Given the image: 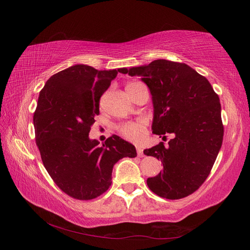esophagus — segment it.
I'll return each instance as SVG.
<instances>
[{"mask_svg": "<svg viewBox=\"0 0 250 250\" xmlns=\"http://www.w3.org/2000/svg\"><path fill=\"white\" fill-rule=\"evenodd\" d=\"M136 152H137V156H139V157L144 156V152H143V148H141V147L136 148Z\"/></svg>", "mask_w": 250, "mask_h": 250, "instance_id": "1", "label": "esophagus"}]
</instances>
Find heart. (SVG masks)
I'll use <instances>...</instances> for the list:
<instances>
[{
	"instance_id": "obj_1",
	"label": "heart",
	"mask_w": 250,
	"mask_h": 250,
	"mask_svg": "<svg viewBox=\"0 0 250 250\" xmlns=\"http://www.w3.org/2000/svg\"><path fill=\"white\" fill-rule=\"evenodd\" d=\"M132 84L135 83H130L126 87H130ZM118 130L120 134L128 141L133 143H142L145 139L146 121L139 120L136 122H128V124L119 125Z\"/></svg>"
}]
</instances>
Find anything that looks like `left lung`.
<instances>
[{"mask_svg":"<svg viewBox=\"0 0 250 250\" xmlns=\"http://www.w3.org/2000/svg\"><path fill=\"white\" fill-rule=\"evenodd\" d=\"M140 76L150 90L152 133L173 139L144 153L161 160L163 169L147 179L153 193L178 200L193 193L205 182L224 139L219 97L207 79L185 63L164 59L148 65L121 68Z\"/></svg>","mask_w":250,"mask_h":250,"instance_id":"obj_1","label":"left lung"}]
</instances>
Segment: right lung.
I'll list each match as a JSON object with an SVG mask.
<instances>
[{"label": "right lung", "instance_id": "add662e5", "mask_svg": "<svg viewBox=\"0 0 250 250\" xmlns=\"http://www.w3.org/2000/svg\"><path fill=\"white\" fill-rule=\"evenodd\" d=\"M118 72L76 64L52 75L40 92L33 116L36 145L52 180L74 199L104 193L115 163L136 157L135 147L117 135L102 146L89 139L100 99Z\"/></svg>", "mask_w": 250, "mask_h": 250}]
</instances>
